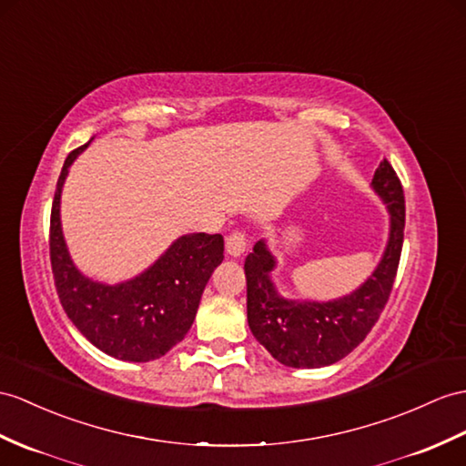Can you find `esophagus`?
<instances>
[{
  "label": "esophagus",
  "instance_id": "esophagus-1",
  "mask_svg": "<svg viewBox=\"0 0 466 466\" xmlns=\"http://www.w3.org/2000/svg\"><path fill=\"white\" fill-rule=\"evenodd\" d=\"M225 248L231 257H241L247 251V237L243 231H233L229 237L225 239Z\"/></svg>",
  "mask_w": 466,
  "mask_h": 466
}]
</instances>
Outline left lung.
I'll return each instance as SVG.
<instances>
[{
    "mask_svg": "<svg viewBox=\"0 0 466 466\" xmlns=\"http://www.w3.org/2000/svg\"><path fill=\"white\" fill-rule=\"evenodd\" d=\"M371 187L388 206L390 239L371 277L348 297L328 302L290 300L280 297L270 272L277 260L267 243H255L245 258L247 320L258 344L289 368H324L358 348L378 322L388 302L400 267L405 198L401 181L388 160L371 179Z\"/></svg>",
    "mask_w": 466,
    "mask_h": 466,
    "instance_id": "1",
    "label": "left lung"
}]
</instances>
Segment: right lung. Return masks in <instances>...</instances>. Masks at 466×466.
<instances>
[{
  "instance_id": "1",
  "label": "right lung",
  "mask_w": 466,
  "mask_h": 466,
  "mask_svg": "<svg viewBox=\"0 0 466 466\" xmlns=\"http://www.w3.org/2000/svg\"><path fill=\"white\" fill-rule=\"evenodd\" d=\"M88 144L66 156L56 179L49 233L56 294L78 332L100 351L124 361H152L181 342L194 324L203 289L223 260V237L181 235L152 267L120 285L85 277L63 237L61 191Z\"/></svg>"
}]
</instances>
